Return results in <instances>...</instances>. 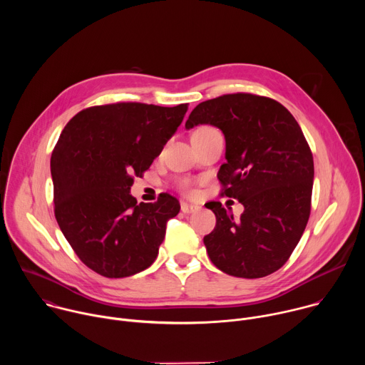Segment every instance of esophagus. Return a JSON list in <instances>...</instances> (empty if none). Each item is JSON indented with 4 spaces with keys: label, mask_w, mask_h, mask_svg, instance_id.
Here are the masks:
<instances>
[{
    "label": "esophagus",
    "mask_w": 365,
    "mask_h": 365,
    "mask_svg": "<svg viewBox=\"0 0 365 365\" xmlns=\"http://www.w3.org/2000/svg\"><path fill=\"white\" fill-rule=\"evenodd\" d=\"M180 210H182V212H183V214H193V212L199 211V210H200V207H199L197 205H190V203H182V206H180Z\"/></svg>",
    "instance_id": "obj_1"
}]
</instances>
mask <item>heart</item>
Returning <instances> with one entry per match:
<instances>
[{
  "instance_id": "obj_1",
  "label": "heart",
  "mask_w": 365,
  "mask_h": 365,
  "mask_svg": "<svg viewBox=\"0 0 365 365\" xmlns=\"http://www.w3.org/2000/svg\"><path fill=\"white\" fill-rule=\"evenodd\" d=\"M203 130H210V127H202V128H199L197 131H203ZM196 131V133H197ZM182 189H183V192H186V193H192V187H190V183L189 182H183L182 183Z\"/></svg>"
}]
</instances>
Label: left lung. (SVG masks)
<instances>
[{"label":"left lung","mask_w":365,"mask_h":365,"mask_svg":"<svg viewBox=\"0 0 365 365\" xmlns=\"http://www.w3.org/2000/svg\"><path fill=\"white\" fill-rule=\"evenodd\" d=\"M200 124L222 131L227 162L218 179L244 206L235 218L220 202L207 205L217 217L203 237L207 255L230 276H269L287 262L309 220L315 169L307 141L280 102L252 93L200 102L185 128Z\"/></svg>","instance_id":"obj_1"}]
</instances>
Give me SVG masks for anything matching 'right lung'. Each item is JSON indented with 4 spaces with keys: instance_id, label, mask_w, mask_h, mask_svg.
<instances>
[{
    "instance_id": "obj_1",
    "label": "right lung",
    "mask_w": 365,
    "mask_h": 365,
    "mask_svg": "<svg viewBox=\"0 0 365 365\" xmlns=\"http://www.w3.org/2000/svg\"><path fill=\"white\" fill-rule=\"evenodd\" d=\"M187 103L176 107L120 102L78 113L51 153L56 221L81 262L121 279L150 267L179 200L162 193L137 203L130 193L176 133Z\"/></svg>"
}]
</instances>
